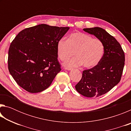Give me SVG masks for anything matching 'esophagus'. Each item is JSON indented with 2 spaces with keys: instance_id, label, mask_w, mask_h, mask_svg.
<instances>
[{
  "instance_id": "1",
  "label": "esophagus",
  "mask_w": 131,
  "mask_h": 131,
  "mask_svg": "<svg viewBox=\"0 0 131 131\" xmlns=\"http://www.w3.org/2000/svg\"><path fill=\"white\" fill-rule=\"evenodd\" d=\"M64 69H65V70H71L73 69V68H65Z\"/></svg>"
}]
</instances>
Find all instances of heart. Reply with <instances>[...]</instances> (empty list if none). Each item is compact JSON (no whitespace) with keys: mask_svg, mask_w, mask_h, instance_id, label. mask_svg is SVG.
Instances as JSON below:
<instances>
[{"mask_svg":"<svg viewBox=\"0 0 131 131\" xmlns=\"http://www.w3.org/2000/svg\"><path fill=\"white\" fill-rule=\"evenodd\" d=\"M74 51L76 57L66 61L65 66L79 67L83 65L86 68H91L101 62L105 46L100 39L80 32L72 33L68 40L61 39L57 42V55L61 61L69 58Z\"/></svg>","mask_w":131,"mask_h":131,"instance_id":"heart-1","label":"heart"}]
</instances>
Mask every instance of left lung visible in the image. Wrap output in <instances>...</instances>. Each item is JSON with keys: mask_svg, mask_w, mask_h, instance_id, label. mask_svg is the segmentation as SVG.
Here are the masks:
<instances>
[{"mask_svg": "<svg viewBox=\"0 0 131 131\" xmlns=\"http://www.w3.org/2000/svg\"><path fill=\"white\" fill-rule=\"evenodd\" d=\"M83 30L100 39L105 46V52L96 66L83 71L81 79L75 88L84 96L96 97L109 91L120 81L125 54L120 44L103 29L94 27Z\"/></svg>", "mask_w": 131, "mask_h": 131, "instance_id": "obj_1", "label": "left lung"}]
</instances>
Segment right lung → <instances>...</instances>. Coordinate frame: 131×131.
<instances>
[{
    "mask_svg": "<svg viewBox=\"0 0 131 131\" xmlns=\"http://www.w3.org/2000/svg\"><path fill=\"white\" fill-rule=\"evenodd\" d=\"M69 27L40 24L21 31L8 50V68L17 83L26 91L40 92L61 70L57 44Z\"/></svg>",
    "mask_w": 131,
    "mask_h": 131,
    "instance_id": "1",
    "label": "right lung"
}]
</instances>
